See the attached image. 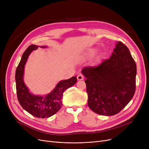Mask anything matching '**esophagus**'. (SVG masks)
Masks as SVG:
<instances>
[{"instance_id":"esophagus-1","label":"esophagus","mask_w":149,"mask_h":149,"mask_svg":"<svg viewBox=\"0 0 149 149\" xmlns=\"http://www.w3.org/2000/svg\"><path fill=\"white\" fill-rule=\"evenodd\" d=\"M77 80H84V76L82 74H79L77 75Z\"/></svg>"}]
</instances>
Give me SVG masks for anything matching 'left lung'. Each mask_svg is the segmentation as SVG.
Instances as JSON below:
<instances>
[{
  "mask_svg": "<svg viewBox=\"0 0 149 149\" xmlns=\"http://www.w3.org/2000/svg\"><path fill=\"white\" fill-rule=\"evenodd\" d=\"M81 72L86 77L89 107L99 115L117 114L135 94L136 63L121 42L117 43L110 58L97 66L84 68Z\"/></svg>",
  "mask_w": 149,
  "mask_h": 149,
  "instance_id": "8db88e82",
  "label": "left lung"
}]
</instances>
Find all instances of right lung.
<instances>
[{
  "label": "right lung",
  "mask_w": 149,
  "mask_h": 149,
  "mask_svg": "<svg viewBox=\"0 0 149 149\" xmlns=\"http://www.w3.org/2000/svg\"><path fill=\"white\" fill-rule=\"evenodd\" d=\"M46 46H42L45 48ZM38 46L31 45L23 52L21 60L15 71L17 96L21 106L26 111L37 118H48L57 113L61 107L63 92L77 83V77L60 81L49 94L45 97L31 94L23 80L25 65L30 53Z\"/></svg>",
  "instance_id": "obj_1"
}]
</instances>
